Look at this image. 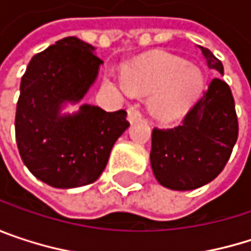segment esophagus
<instances>
[{"label": "esophagus", "mask_w": 251, "mask_h": 251, "mask_svg": "<svg viewBox=\"0 0 251 251\" xmlns=\"http://www.w3.org/2000/svg\"><path fill=\"white\" fill-rule=\"evenodd\" d=\"M141 119H142V115H141V112H139V109L136 106H132V107L127 109V121L130 124H133L136 121H141Z\"/></svg>", "instance_id": "esophagus-1"}]
</instances>
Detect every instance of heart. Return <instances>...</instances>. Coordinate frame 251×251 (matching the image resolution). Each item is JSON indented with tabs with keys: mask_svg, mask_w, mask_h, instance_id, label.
Masks as SVG:
<instances>
[{
	"mask_svg": "<svg viewBox=\"0 0 251 251\" xmlns=\"http://www.w3.org/2000/svg\"><path fill=\"white\" fill-rule=\"evenodd\" d=\"M124 81L132 94L152 96L150 109L160 122H172L184 115L203 90L202 73L175 56L136 65L126 73Z\"/></svg>",
	"mask_w": 251,
	"mask_h": 251,
	"instance_id": "obj_1",
	"label": "heart"
}]
</instances>
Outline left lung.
Returning a JSON list of instances; mask_svg holds the SVG:
<instances>
[{
	"instance_id": "obj_1",
	"label": "left lung",
	"mask_w": 251,
	"mask_h": 251,
	"mask_svg": "<svg viewBox=\"0 0 251 251\" xmlns=\"http://www.w3.org/2000/svg\"><path fill=\"white\" fill-rule=\"evenodd\" d=\"M211 70L224 75L214 53L199 46ZM238 138L235 103L229 85L214 78L208 90L172 129H152L151 167L155 178L173 190H193L220 175Z\"/></svg>"
}]
</instances>
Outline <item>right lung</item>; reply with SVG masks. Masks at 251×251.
Instances as JSON below:
<instances>
[{"mask_svg": "<svg viewBox=\"0 0 251 251\" xmlns=\"http://www.w3.org/2000/svg\"><path fill=\"white\" fill-rule=\"evenodd\" d=\"M101 64L91 45L71 36L34 55L22 76L19 152L31 175L49 186L71 189L96 181L129 126L125 110L82 104L75 113H62L67 103L87 94Z\"/></svg>", "mask_w": 251, "mask_h": 251, "instance_id": "right-lung-1", "label": "right lung"}]
</instances>
